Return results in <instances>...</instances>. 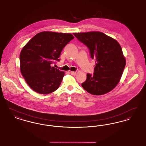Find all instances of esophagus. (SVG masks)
Listing matches in <instances>:
<instances>
[{
  "mask_svg": "<svg viewBox=\"0 0 146 146\" xmlns=\"http://www.w3.org/2000/svg\"><path fill=\"white\" fill-rule=\"evenodd\" d=\"M70 74H71L72 75H73V76H76V72H73V71H71V72H70Z\"/></svg>",
  "mask_w": 146,
  "mask_h": 146,
  "instance_id": "obj_1",
  "label": "esophagus"
}]
</instances>
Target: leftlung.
Here are the masks:
<instances>
[{"label":"left lung","mask_w":146,"mask_h":146,"mask_svg":"<svg viewBox=\"0 0 146 146\" xmlns=\"http://www.w3.org/2000/svg\"><path fill=\"white\" fill-rule=\"evenodd\" d=\"M90 50L96 66L93 75L87 74L82 84L84 90L94 95L109 92L119 83L126 64L121 46L115 39L100 32L73 33Z\"/></svg>","instance_id":"obj_1"}]
</instances>
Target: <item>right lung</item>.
I'll list each match as a JSON object with an SVG mask.
<instances>
[{
    "instance_id": "1",
    "label": "right lung",
    "mask_w": 146,
    "mask_h": 146,
    "mask_svg": "<svg viewBox=\"0 0 146 146\" xmlns=\"http://www.w3.org/2000/svg\"><path fill=\"white\" fill-rule=\"evenodd\" d=\"M71 33L42 32L21 50L20 70L28 86L36 92L49 94L61 85L64 72L51 66L64 47L74 38Z\"/></svg>"
}]
</instances>
